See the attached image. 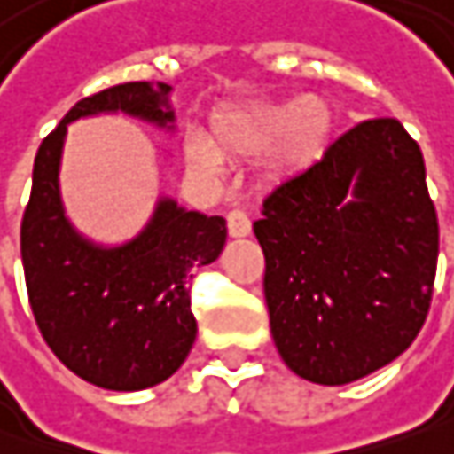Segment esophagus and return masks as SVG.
<instances>
[{"mask_svg":"<svg viewBox=\"0 0 454 454\" xmlns=\"http://www.w3.org/2000/svg\"><path fill=\"white\" fill-rule=\"evenodd\" d=\"M227 230H230L232 238H247L250 235V219H247V214L240 209L230 211L227 214Z\"/></svg>","mask_w":454,"mask_h":454,"instance_id":"esophagus-1","label":"esophagus"}]
</instances>
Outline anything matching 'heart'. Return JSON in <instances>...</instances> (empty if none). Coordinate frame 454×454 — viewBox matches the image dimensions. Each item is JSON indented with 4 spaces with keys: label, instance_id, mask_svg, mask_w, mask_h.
Instances as JSON below:
<instances>
[{
    "label": "heart",
    "instance_id": "heart-1",
    "mask_svg": "<svg viewBox=\"0 0 454 454\" xmlns=\"http://www.w3.org/2000/svg\"><path fill=\"white\" fill-rule=\"evenodd\" d=\"M333 131V115L323 98H289L278 103H250L214 115L211 134L185 137L188 165L207 176L224 173V157H255L271 149L276 178L308 168L320 157Z\"/></svg>",
    "mask_w": 454,
    "mask_h": 454
}]
</instances>
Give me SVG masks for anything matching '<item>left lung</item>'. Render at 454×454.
Masks as SVG:
<instances>
[{
    "label": "left lung",
    "mask_w": 454,
    "mask_h": 454,
    "mask_svg": "<svg viewBox=\"0 0 454 454\" xmlns=\"http://www.w3.org/2000/svg\"><path fill=\"white\" fill-rule=\"evenodd\" d=\"M253 232L284 364L317 385H348L419 336L437 274V211L419 145L395 118L340 134L263 201Z\"/></svg>",
    "instance_id": "8db88e82"
}]
</instances>
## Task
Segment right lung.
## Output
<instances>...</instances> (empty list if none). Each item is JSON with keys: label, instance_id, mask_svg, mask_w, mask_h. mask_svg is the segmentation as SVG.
<instances>
[{"label": "right lung", "instance_id": "1", "mask_svg": "<svg viewBox=\"0 0 454 454\" xmlns=\"http://www.w3.org/2000/svg\"><path fill=\"white\" fill-rule=\"evenodd\" d=\"M170 95L165 82H126L80 100L35 154L20 230L30 308L51 351L77 377L115 393L154 387L185 362L196 340L188 281L219 258L227 222L160 193L134 238L98 243L67 214L61 154L80 118L123 114L176 134Z\"/></svg>", "mask_w": 454, "mask_h": 454}]
</instances>
